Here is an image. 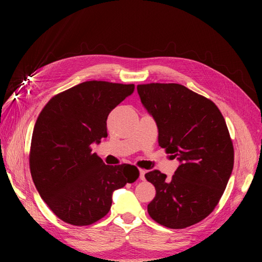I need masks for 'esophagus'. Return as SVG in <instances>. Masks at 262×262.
I'll use <instances>...</instances> for the list:
<instances>
[{
	"mask_svg": "<svg viewBox=\"0 0 262 262\" xmlns=\"http://www.w3.org/2000/svg\"><path fill=\"white\" fill-rule=\"evenodd\" d=\"M144 174H145V170H142V168H140V179L141 180L144 179Z\"/></svg>",
	"mask_w": 262,
	"mask_h": 262,
	"instance_id": "obj_1",
	"label": "esophagus"
}]
</instances>
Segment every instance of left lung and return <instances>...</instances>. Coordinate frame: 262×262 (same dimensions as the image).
I'll use <instances>...</instances> for the list:
<instances>
[{"mask_svg": "<svg viewBox=\"0 0 262 262\" xmlns=\"http://www.w3.org/2000/svg\"><path fill=\"white\" fill-rule=\"evenodd\" d=\"M137 92L157 123L159 147L180 162L171 179L158 170L145 173L156 188L149 215L170 229L196 224L215 209L233 168L223 115L210 99L181 84H140Z\"/></svg>", "mask_w": 262, "mask_h": 262, "instance_id": "obj_1", "label": "left lung"}]
</instances>
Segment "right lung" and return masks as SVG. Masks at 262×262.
<instances>
[{
    "mask_svg": "<svg viewBox=\"0 0 262 262\" xmlns=\"http://www.w3.org/2000/svg\"><path fill=\"white\" fill-rule=\"evenodd\" d=\"M134 84L88 81L55 95L39 114L30 149V171L48 208L66 223L84 227L103 219L112 193L139 178L130 164L106 165L91 144L107 136L111 111Z\"/></svg>",
    "mask_w": 262,
    "mask_h": 262,
    "instance_id": "add662e5",
    "label": "right lung"
}]
</instances>
